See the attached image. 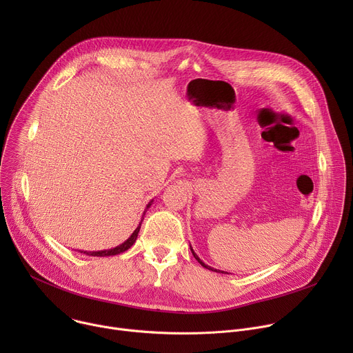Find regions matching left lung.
Segmentation results:
<instances>
[{"instance_id": "obj_1", "label": "left lung", "mask_w": 353, "mask_h": 353, "mask_svg": "<svg viewBox=\"0 0 353 353\" xmlns=\"http://www.w3.org/2000/svg\"><path fill=\"white\" fill-rule=\"evenodd\" d=\"M190 248H191V253H192V256H194V259L201 264V265H203L204 268H207V270H210V271H214V272H218V274H228V272H225V271H221V270H216V268H212V267H210V265H207L203 260H201L195 253H194V250H192V247L190 245Z\"/></svg>"}]
</instances>
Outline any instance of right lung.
Returning a JSON list of instances; mask_svg holds the SVG:
<instances>
[{
    "label": "right lung",
    "mask_w": 353,
    "mask_h": 353,
    "mask_svg": "<svg viewBox=\"0 0 353 353\" xmlns=\"http://www.w3.org/2000/svg\"><path fill=\"white\" fill-rule=\"evenodd\" d=\"M154 204V199H150L149 203H148V205L145 207V211H143V214H142V219H141V222H139V225L137 226V229L131 233V236L124 241V243H121V244H119V245H116V247H113V248H109V250H99V251H81L79 250V253H83V254H86V256H92V257H110V256H117V254H121V253H124V251H127L130 247H132V244L135 243V240H137V237H138V233H139V229H141V223H142V221H143V215H145V212L150 208V205Z\"/></svg>",
    "instance_id": "right-lung-1"
}]
</instances>
